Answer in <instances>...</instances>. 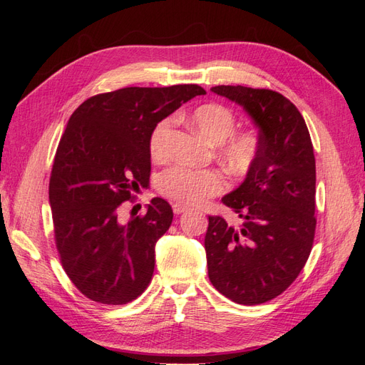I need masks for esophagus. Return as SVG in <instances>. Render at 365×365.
<instances>
[{
    "label": "esophagus",
    "mask_w": 365,
    "mask_h": 365,
    "mask_svg": "<svg viewBox=\"0 0 365 365\" xmlns=\"http://www.w3.org/2000/svg\"><path fill=\"white\" fill-rule=\"evenodd\" d=\"M172 208H173V213L175 215H181V213H184V212H187V210H189V207L184 205V204H180V202L173 204Z\"/></svg>",
    "instance_id": "obj_1"
}]
</instances>
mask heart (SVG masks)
Here are the masks:
<instances>
[{
	"label": "heart",
	"mask_w": 365,
	"mask_h": 365,
	"mask_svg": "<svg viewBox=\"0 0 365 365\" xmlns=\"http://www.w3.org/2000/svg\"><path fill=\"white\" fill-rule=\"evenodd\" d=\"M192 121L208 141H222L220 153L231 168L245 170L256 158V138L247 134H233L236 120L228 108L216 103L202 105L192 114ZM172 129V118H164L152 130L149 149L155 160H163L169 155ZM225 185V178L220 172L192 169L185 165H173L158 178V190L163 195L189 205L202 204L208 197L224 192Z\"/></svg>",
	"instance_id": "heart-1"
}]
</instances>
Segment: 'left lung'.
Wrapping results in <instances>:
<instances>
[{"mask_svg": "<svg viewBox=\"0 0 365 365\" xmlns=\"http://www.w3.org/2000/svg\"><path fill=\"white\" fill-rule=\"evenodd\" d=\"M212 91L244 108L259 137L244 182L222 197L244 224L208 216V279L231 302L262 304L289 288L312 250L314 146L303 115L280 93L242 85Z\"/></svg>", "mask_w": 365, "mask_h": 365, "instance_id": "1", "label": "left lung"}]
</instances>
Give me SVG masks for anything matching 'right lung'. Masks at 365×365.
I'll return each instance as SVG.
<instances>
[{"mask_svg":"<svg viewBox=\"0 0 365 365\" xmlns=\"http://www.w3.org/2000/svg\"><path fill=\"white\" fill-rule=\"evenodd\" d=\"M202 94L200 85L129 86L93 96L71 114L54 155L48 197L62 267L90 300L126 304L149 286L172 207L153 197L145 215L121 224L120 205L149 185L152 130Z\"/></svg>","mask_w":365,"mask_h":365,"instance_id":"1","label":"right lung"}]
</instances>
